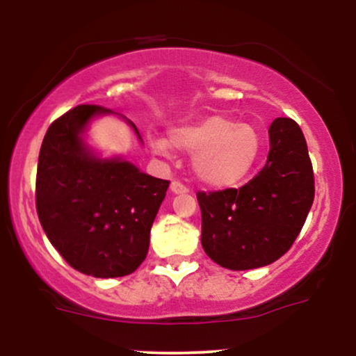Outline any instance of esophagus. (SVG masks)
Returning <instances> with one entry per match:
<instances>
[{
	"mask_svg": "<svg viewBox=\"0 0 356 356\" xmlns=\"http://www.w3.org/2000/svg\"><path fill=\"white\" fill-rule=\"evenodd\" d=\"M170 191H172V194H187V192H189V189H187L184 184L177 182V181H174L172 184H170Z\"/></svg>",
	"mask_w": 356,
	"mask_h": 356,
	"instance_id": "esophagus-1",
	"label": "esophagus"
}]
</instances>
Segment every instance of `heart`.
<instances>
[{
    "mask_svg": "<svg viewBox=\"0 0 356 356\" xmlns=\"http://www.w3.org/2000/svg\"><path fill=\"white\" fill-rule=\"evenodd\" d=\"M169 140L175 149L192 154L195 177L216 189H226L243 181L254 167L261 150L254 127L236 124L222 115L174 127ZM152 149L161 155L170 154L169 142L164 138H157Z\"/></svg>",
    "mask_w": 356,
    "mask_h": 356,
    "instance_id": "obj_1",
    "label": "heart"
}]
</instances>
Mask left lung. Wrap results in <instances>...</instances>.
Returning a JSON list of instances; mask_svg holds the SVG:
<instances>
[{
	"label": "left lung",
	"instance_id": "obj_1",
	"mask_svg": "<svg viewBox=\"0 0 356 356\" xmlns=\"http://www.w3.org/2000/svg\"><path fill=\"white\" fill-rule=\"evenodd\" d=\"M313 199L303 132L291 118H276L269 127L266 165L246 186L197 194L204 251L232 271L268 266L293 246Z\"/></svg>",
	"mask_w": 356,
	"mask_h": 356
}]
</instances>
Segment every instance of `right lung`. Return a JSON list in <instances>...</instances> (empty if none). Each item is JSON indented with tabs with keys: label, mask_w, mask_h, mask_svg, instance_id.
<instances>
[{
	"label": "right lung",
	"mask_w": 356,
	"mask_h": 356,
	"mask_svg": "<svg viewBox=\"0 0 356 356\" xmlns=\"http://www.w3.org/2000/svg\"><path fill=\"white\" fill-rule=\"evenodd\" d=\"M115 115L79 105L47 130L36 172V211L53 248L76 271L120 277L140 266L169 181L142 172L124 155L102 157L87 142L95 118ZM129 124L142 142L137 127Z\"/></svg>",
	"instance_id": "1"
}]
</instances>
